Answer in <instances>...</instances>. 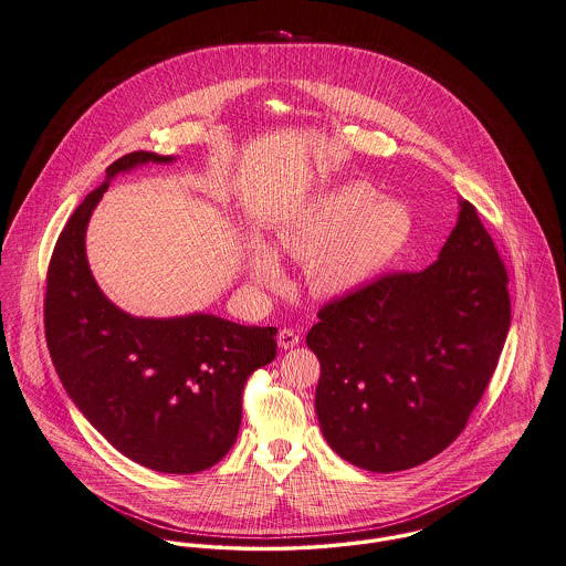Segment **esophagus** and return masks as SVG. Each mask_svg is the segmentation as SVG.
Wrapping results in <instances>:
<instances>
[{
    "mask_svg": "<svg viewBox=\"0 0 566 566\" xmlns=\"http://www.w3.org/2000/svg\"><path fill=\"white\" fill-rule=\"evenodd\" d=\"M276 344H279L281 350H290V348H296V346L301 344V337H298L296 331L283 328V331H279V335H276Z\"/></svg>",
    "mask_w": 566,
    "mask_h": 566,
    "instance_id": "1",
    "label": "esophagus"
}]
</instances>
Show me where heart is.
<instances>
[{"label": "heart", "instance_id": "b5f03b06", "mask_svg": "<svg viewBox=\"0 0 566 566\" xmlns=\"http://www.w3.org/2000/svg\"><path fill=\"white\" fill-rule=\"evenodd\" d=\"M412 231L411 209L378 197L365 181H348L313 197L274 229V255L305 261V281L317 298H344L376 279L405 249ZM255 247L249 279L263 290L283 283L281 265Z\"/></svg>", "mask_w": 566, "mask_h": 566}]
</instances>
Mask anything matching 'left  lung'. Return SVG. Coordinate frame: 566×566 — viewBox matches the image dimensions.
I'll return each mask as SVG.
<instances>
[{
    "mask_svg": "<svg viewBox=\"0 0 566 566\" xmlns=\"http://www.w3.org/2000/svg\"><path fill=\"white\" fill-rule=\"evenodd\" d=\"M459 207L432 265L380 276L319 308L308 331L322 434L360 469L391 473L443 452L502 355L509 274L475 207Z\"/></svg>",
    "mask_w": 566,
    "mask_h": 566,
    "instance_id": "1",
    "label": "left lung"
}]
</instances>
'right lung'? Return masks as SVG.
<instances>
[{
    "instance_id": "1",
    "label": "right lung",
    "mask_w": 566,
    "mask_h": 566,
    "mask_svg": "<svg viewBox=\"0 0 566 566\" xmlns=\"http://www.w3.org/2000/svg\"><path fill=\"white\" fill-rule=\"evenodd\" d=\"M175 159L118 157L73 211L48 272L45 337L64 391L120 454L161 473H197L235 443L244 382L276 357V328L211 313L132 315L103 294L86 258V229L112 179Z\"/></svg>"
}]
</instances>
